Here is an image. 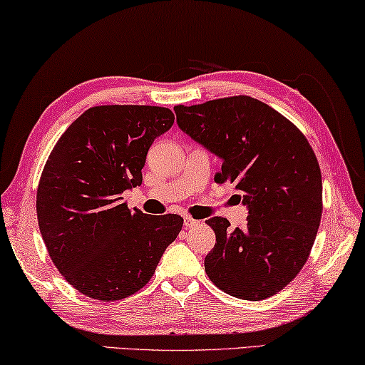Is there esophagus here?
Masks as SVG:
<instances>
[{
  "label": "esophagus",
  "instance_id": "obj_1",
  "mask_svg": "<svg viewBox=\"0 0 365 365\" xmlns=\"http://www.w3.org/2000/svg\"><path fill=\"white\" fill-rule=\"evenodd\" d=\"M198 222H200V221H196V219L190 217V216H185V217H183V224H185V227H187V229L195 227V225H198Z\"/></svg>",
  "mask_w": 365,
  "mask_h": 365
}]
</instances>
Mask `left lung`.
<instances>
[{
    "mask_svg": "<svg viewBox=\"0 0 365 365\" xmlns=\"http://www.w3.org/2000/svg\"><path fill=\"white\" fill-rule=\"evenodd\" d=\"M180 128L222 159L214 180L234 183L248 206L244 229L207 219L216 245L205 258L210 279L229 296L263 300L282 291L309 259L320 225L322 172L292 121L248 96L175 106Z\"/></svg>",
    "mask_w": 365,
    "mask_h": 365,
    "instance_id": "1",
    "label": "left lung"
}]
</instances>
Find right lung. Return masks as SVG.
Listing matches in <instances>:
<instances>
[{
	"mask_svg": "<svg viewBox=\"0 0 365 365\" xmlns=\"http://www.w3.org/2000/svg\"><path fill=\"white\" fill-rule=\"evenodd\" d=\"M153 106L91 107L51 149L37 188V219L56 269L76 291L121 300L151 279L183 217L130 211L121 193L143 182L151 144L173 125Z\"/></svg>",
	"mask_w": 365,
	"mask_h": 365,
	"instance_id": "1",
	"label": "right lung"
}]
</instances>
